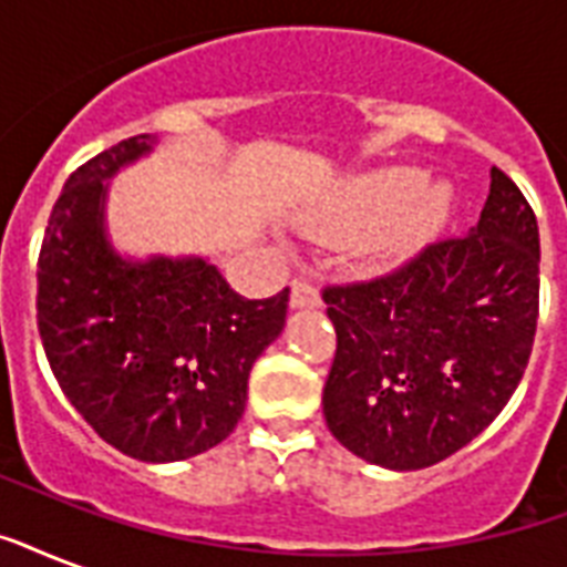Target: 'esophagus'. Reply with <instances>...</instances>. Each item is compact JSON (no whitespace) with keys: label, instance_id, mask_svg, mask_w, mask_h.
<instances>
[{"label":"esophagus","instance_id":"34e87169","mask_svg":"<svg viewBox=\"0 0 567 567\" xmlns=\"http://www.w3.org/2000/svg\"><path fill=\"white\" fill-rule=\"evenodd\" d=\"M320 293L315 288L309 276H297L291 282V306L293 309H302V306H318Z\"/></svg>","mask_w":567,"mask_h":567}]
</instances>
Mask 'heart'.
Masks as SVG:
<instances>
[{"label":"heart","mask_w":567,"mask_h":567,"mask_svg":"<svg viewBox=\"0 0 567 567\" xmlns=\"http://www.w3.org/2000/svg\"><path fill=\"white\" fill-rule=\"evenodd\" d=\"M412 190L405 173H382L355 185L338 208L320 217L318 231L336 240H353L382 226L379 244L388 252H409L439 229L447 212V190L441 185Z\"/></svg>","instance_id":"b5f03b06"}]
</instances>
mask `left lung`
Masks as SVG:
<instances>
[{
	"label": "left lung",
	"instance_id": "left-lung-1",
	"mask_svg": "<svg viewBox=\"0 0 567 567\" xmlns=\"http://www.w3.org/2000/svg\"><path fill=\"white\" fill-rule=\"evenodd\" d=\"M538 223L492 167L480 223L394 270L327 285L338 336L323 385L329 432L391 471L453 456L503 412L527 371L538 320Z\"/></svg>",
	"mask_w": 567,
	"mask_h": 567
}]
</instances>
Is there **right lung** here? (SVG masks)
<instances>
[{
    "label": "right lung",
    "mask_w": 567,
    "mask_h": 567,
    "mask_svg": "<svg viewBox=\"0 0 567 567\" xmlns=\"http://www.w3.org/2000/svg\"><path fill=\"white\" fill-rule=\"evenodd\" d=\"M153 144L126 137L70 173L40 244L38 329L58 385L102 441L141 462H179L238 426L288 288L247 300L205 258L114 252L105 179Z\"/></svg>",
    "instance_id": "obj_1"
}]
</instances>
